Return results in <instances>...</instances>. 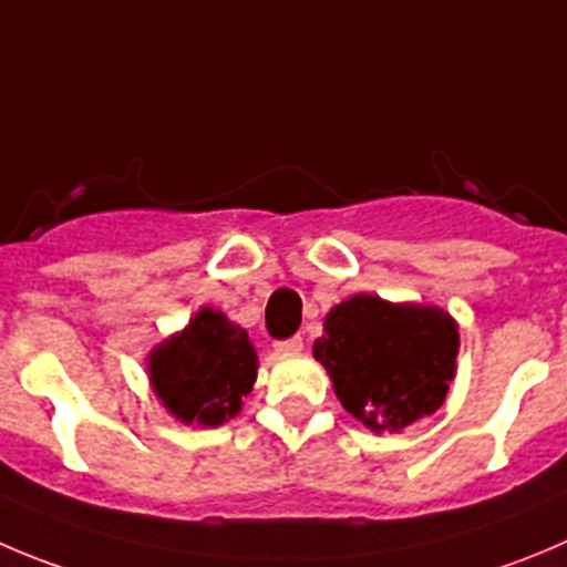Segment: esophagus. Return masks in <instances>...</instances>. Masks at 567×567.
I'll use <instances>...</instances> for the list:
<instances>
[{
	"label": "esophagus",
	"mask_w": 567,
	"mask_h": 567,
	"mask_svg": "<svg viewBox=\"0 0 567 567\" xmlns=\"http://www.w3.org/2000/svg\"><path fill=\"white\" fill-rule=\"evenodd\" d=\"M275 350H278V353H300V350H303V339L300 337L280 339V342H275Z\"/></svg>",
	"instance_id": "obj_1"
}]
</instances>
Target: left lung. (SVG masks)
Returning <instances> with one entry per match:
<instances>
[{
	"label": "left lung",
	"instance_id": "left-lung-1",
	"mask_svg": "<svg viewBox=\"0 0 567 567\" xmlns=\"http://www.w3.org/2000/svg\"><path fill=\"white\" fill-rule=\"evenodd\" d=\"M456 353L460 328L449 311L375 295L333 306L315 342L344 412L375 434L434 414L456 375Z\"/></svg>",
	"mask_w": 567,
	"mask_h": 567
}]
</instances>
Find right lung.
Segmentation results:
<instances>
[{"mask_svg":"<svg viewBox=\"0 0 567 567\" xmlns=\"http://www.w3.org/2000/svg\"><path fill=\"white\" fill-rule=\"evenodd\" d=\"M155 395L181 423L223 425L256 384L258 355L245 328L223 311L199 309L186 328L147 355Z\"/></svg>","mask_w":567,"mask_h":567,"instance_id":"add662e5","label":"right lung"}]
</instances>
